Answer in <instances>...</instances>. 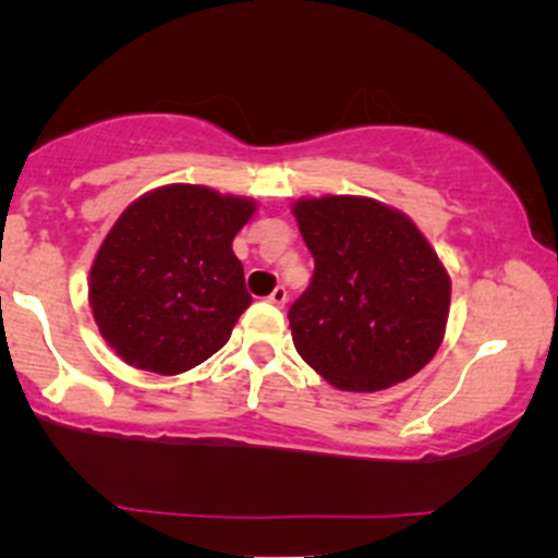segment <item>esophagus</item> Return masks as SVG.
Returning a JSON list of instances; mask_svg holds the SVG:
<instances>
[{
    "label": "esophagus",
    "instance_id": "esophagus-1",
    "mask_svg": "<svg viewBox=\"0 0 558 558\" xmlns=\"http://www.w3.org/2000/svg\"><path fill=\"white\" fill-rule=\"evenodd\" d=\"M269 302L274 304V307H284V304H287V289L284 287L274 289V292L269 294Z\"/></svg>",
    "mask_w": 558,
    "mask_h": 558
}]
</instances>
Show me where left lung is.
<instances>
[{"label":"left lung","instance_id":"8db88e82","mask_svg":"<svg viewBox=\"0 0 558 558\" xmlns=\"http://www.w3.org/2000/svg\"><path fill=\"white\" fill-rule=\"evenodd\" d=\"M315 274L289 310L302 361L340 391H380L424 368L445 340L449 274L414 220L363 195L292 205Z\"/></svg>","mask_w":558,"mask_h":558}]
</instances>
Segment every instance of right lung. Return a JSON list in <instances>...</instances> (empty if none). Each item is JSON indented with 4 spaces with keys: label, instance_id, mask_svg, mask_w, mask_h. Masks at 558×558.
I'll return each instance as SVG.
<instances>
[{
    "label": "right lung",
    "instance_id": "1",
    "mask_svg": "<svg viewBox=\"0 0 558 558\" xmlns=\"http://www.w3.org/2000/svg\"><path fill=\"white\" fill-rule=\"evenodd\" d=\"M256 201L205 185H162L129 205L90 264L101 338L132 368L178 376L231 338L251 304L233 239Z\"/></svg>",
    "mask_w": 558,
    "mask_h": 558
}]
</instances>
